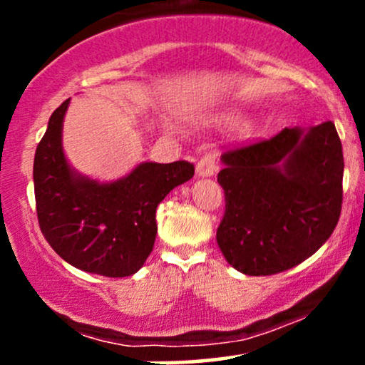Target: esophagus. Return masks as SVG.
Masks as SVG:
<instances>
[{"label": "esophagus", "instance_id": "1", "mask_svg": "<svg viewBox=\"0 0 365 365\" xmlns=\"http://www.w3.org/2000/svg\"><path fill=\"white\" fill-rule=\"evenodd\" d=\"M217 158L216 154H206L195 166V175L197 177H211L216 173L217 170Z\"/></svg>", "mask_w": 365, "mask_h": 365}]
</instances>
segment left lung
Masks as SVG:
<instances>
[{"label":"left lung","instance_id":"8db88e82","mask_svg":"<svg viewBox=\"0 0 365 365\" xmlns=\"http://www.w3.org/2000/svg\"><path fill=\"white\" fill-rule=\"evenodd\" d=\"M225 216L216 240L230 266L250 276L290 269L333 233L343 200V150L333 121L221 156Z\"/></svg>","mask_w":365,"mask_h":365}]
</instances>
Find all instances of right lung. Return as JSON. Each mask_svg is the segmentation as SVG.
<instances>
[{
  "label": "right lung",
  "mask_w": 365,
  "mask_h": 365,
  "mask_svg": "<svg viewBox=\"0 0 365 365\" xmlns=\"http://www.w3.org/2000/svg\"><path fill=\"white\" fill-rule=\"evenodd\" d=\"M56 108L36 149L34 192L41 232L53 250L77 269L108 278L144 266L156 240V209L194 177L188 161L140 163L127 177L101 183L77 173L63 153V118Z\"/></svg>",
  "instance_id": "right-lung-1"
}]
</instances>
